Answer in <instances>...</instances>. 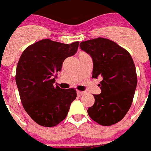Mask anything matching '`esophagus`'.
Here are the masks:
<instances>
[{"label":"esophagus","instance_id":"34e87169","mask_svg":"<svg viewBox=\"0 0 151 151\" xmlns=\"http://www.w3.org/2000/svg\"><path fill=\"white\" fill-rule=\"evenodd\" d=\"M77 95L79 96H83V94H85V92H83V91H79V90H77Z\"/></svg>","mask_w":151,"mask_h":151}]
</instances>
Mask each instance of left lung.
<instances>
[{"mask_svg":"<svg viewBox=\"0 0 151 151\" xmlns=\"http://www.w3.org/2000/svg\"><path fill=\"white\" fill-rule=\"evenodd\" d=\"M80 47L93 59V78L101 77V93L87 112L103 126L119 122L132 106L137 86L135 65L132 56L119 45L104 38L81 42Z\"/></svg>","mask_w":151,"mask_h":151,"instance_id":"obj_1","label":"left lung"}]
</instances>
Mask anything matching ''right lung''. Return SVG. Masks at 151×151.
<instances>
[{
    "instance_id": "add662e5",
    "label": "right lung",
    "mask_w": 151,
    "mask_h": 151,
    "mask_svg": "<svg viewBox=\"0 0 151 151\" xmlns=\"http://www.w3.org/2000/svg\"><path fill=\"white\" fill-rule=\"evenodd\" d=\"M79 42L71 44L42 39L27 47L21 55L16 83L26 112L37 124L53 127L66 118L77 97L74 88L55 86L58 72L68 57L77 52Z\"/></svg>"
}]
</instances>
